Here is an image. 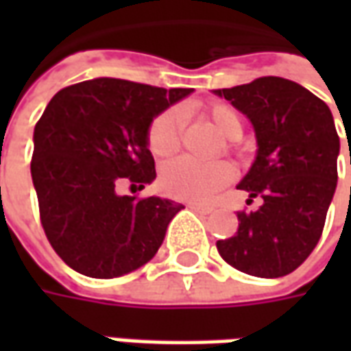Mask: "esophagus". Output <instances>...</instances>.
Here are the masks:
<instances>
[{"instance_id":"1","label":"esophagus","mask_w":351,"mask_h":351,"mask_svg":"<svg viewBox=\"0 0 351 351\" xmlns=\"http://www.w3.org/2000/svg\"><path fill=\"white\" fill-rule=\"evenodd\" d=\"M191 210H195V213H201V214H208L213 208L210 206H205V205H197V203H188Z\"/></svg>"}]
</instances>
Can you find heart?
Wrapping results in <instances>:
<instances>
[{"mask_svg":"<svg viewBox=\"0 0 351 351\" xmlns=\"http://www.w3.org/2000/svg\"><path fill=\"white\" fill-rule=\"evenodd\" d=\"M206 116L229 141H239L243 135V118L226 103H210ZM186 112L182 107H173L161 112L148 130V148L156 158H167L180 146ZM231 178V167L226 161H197L176 158L163 165L160 188L169 197L182 201H206L221 190Z\"/></svg>","mask_w":351,"mask_h":351,"instance_id":"1","label":"heart"}]
</instances>
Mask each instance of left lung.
I'll list each match as a JSON object with an SVG mask.
<instances>
[{
	"mask_svg": "<svg viewBox=\"0 0 351 351\" xmlns=\"http://www.w3.org/2000/svg\"><path fill=\"white\" fill-rule=\"evenodd\" d=\"M254 125L258 156L239 190L261 199L237 213L239 229L218 241L231 267L259 278L293 272L316 248L337 188L340 138L324 101L293 80L261 77L214 90ZM351 163V158H350Z\"/></svg>",
	"mask_w": 351,
	"mask_h": 351,
	"instance_id": "1",
	"label": "left lung"
}]
</instances>
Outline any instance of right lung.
Listing matches in <instances>:
<instances>
[{
    "label": "right lung",
    "instance_id": "add662e5",
    "mask_svg": "<svg viewBox=\"0 0 351 351\" xmlns=\"http://www.w3.org/2000/svg\"><path fill=\"white\" fill-rule=\"evenodd\" d=\"M193 88L93 79L50 99L35 123L32 178L52 248L73 271L116 278L148 263L169 221L184 208L161 197L118 195L156 178L148 130L156 116Z\"/></svg>",
    "mask_w": 351,
    "mask_h": 351
}]
</instances>
